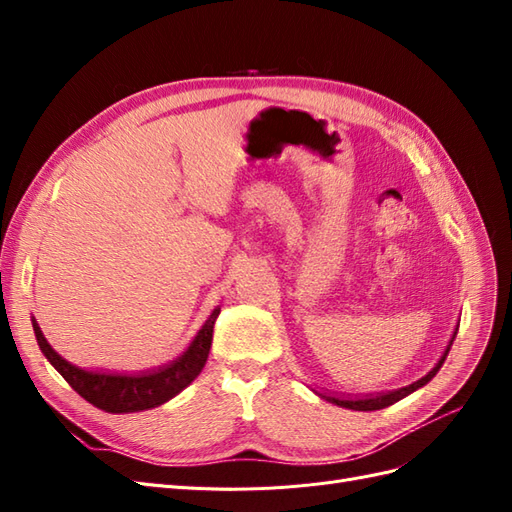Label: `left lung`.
Segmentation results:
<instances>
[{"label": "left lung", "instance_id": "1", "mask_svg": "<svg viewBox=\"0 0 512 512\" xmlns=\"http://www.w3.org/2000/svg\"><path fill=\"white\" fill-rule=\"evenodd\" d=\"M457 329H459V327H457ZM457 329H455V333H453V337H451V342H448V346H446L444 354L440 356V361L436 363V367H433V369L429 371V374H427V376H423L421 380H416V382H412V384L404 386V389H397V391H391V393H380V395H374V397H354V399H352V397H337V395H320V397H324L327 401H331V404H335V406L350 408V410H363V412H367V410H382V408H386V406H393L395 401L408 397V395H410V393H414L416 389H421V386H425L433 376L438 374L440 367H442V363L446 361L448 350H451V346H453V342H455Z\"/></svg>", "mask_w": 512, "mask_h": 512}]
</instances>
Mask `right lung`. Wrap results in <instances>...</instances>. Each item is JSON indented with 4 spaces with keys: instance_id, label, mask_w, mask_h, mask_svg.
Segmentation results:
<instances>
[{
    "instance_id": "obj_1",
    "label": "right lung",
    "mask_w": 512,
    "mask_h": 512,
    "mask_svg": "<svg viewBox=\"0 0 512 512\" xmlns=\"http://www.w3.org/2000/svg\"><path fill=\"white\" fill-rule=\"evenodd\" d=\"M218 316L220 307H215L209 320L203 324V329L192 339L188 350L177 356L173 363L151 371H141V374H115V371L108 374V371H89L76 367L51 348L38 322H32L42 354L76 393L104 412L128 414L158 408L194 382V378L207 363L213 339V324Z\"/></svg>"
}]
</instances>
